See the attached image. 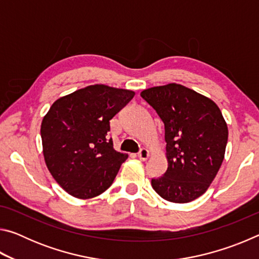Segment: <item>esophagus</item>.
I'll list each match as a JSON object with an SVG mask.
<instances>
[{"label":"esophagus","instance_id":"34e87169","mask_svg":"<svg viewBox=\"0 0 259 259\" xmlns=\"http://www.w3.org/2000/svg\"><path fill=\"white\" fill-rule=\"evenodd\" d=\"M148 156H150V151H148L147 148H142L138 153V159L142 161H146L148 159Z\"/></svg>","mask_w":259,"mask_h":259}]
</instances>
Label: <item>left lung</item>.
Instances as JSON below:
<instances>
[{"mask_svg":"<svg viewBox=\"0 0 259 259\" xmlns=\"http://www.w3.org/2000/svg\"><path fill=\"white\" fill-rule=\"evenodd\" d=\"M140 96L164 123L163 177L152 179L161 198L187 203L205 193L225 155L229 129L217 104L177 83L148 88Z\"/></svg>","mask_w":259,"mask_h":259,"instance_id":"obj_1","label":"left lung"}]
</instances>
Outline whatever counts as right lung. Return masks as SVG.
Segmentation results:
<instances>
[{
    "label": "right lung",
    "mask_w": 259,
    "mask_h": 259,
    "mask_svg": "<svg viewBox=\"0 0 259 259\" xmlns=\"http://www.w3.org/2000/svg\"><path fill=\"white\" fill-rule=\"evenodd\" d=\"M135 91L94 84L63 96L41 124L43 156L51 176L74 198L87 200L112 185L128 154L114 150L109 120Z\"/></svg>",
    "instance_id": "obj_1"
}]
</instances>
